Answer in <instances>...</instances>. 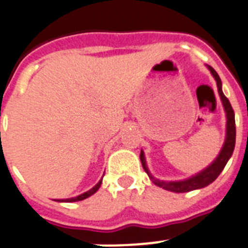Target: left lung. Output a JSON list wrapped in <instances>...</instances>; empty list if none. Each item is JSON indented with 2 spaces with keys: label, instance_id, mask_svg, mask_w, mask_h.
<instances>
[{
  "label": "left lung",
  "instance_id": "obj_1",
  "mask_svg": "<svg viewBox=\"0 0 248 248\" xmlns=\"http://www.w3.org/2000/svg\"><path fill=\"white\" fill-rule=\"evenodd\" d=\"M207 69L210 70V73L213 74V77L216 80V85H217V91L218 95H220V99H221L222 106L225 108V112H226V138H225V143L222 146L221 151L218 153V155L216 157V159L211 163L210 166L206 167L204 170H202L200 173L195 174L193 177L188 178V179L184 180H177V182H164V180H159L157 178H155L149 173L148 167L146 164V158H144L143 151H140V163H142V167H143L144 171L148 174L149 179L155 183L157 186L159 188L166 189V190L173 191V193H188V191L196 190V189H202L207 186L209 184L214 182L216 178L220 175V173L222 171V169L225 168L226 163L229 162V159L231 158L233 153V149H235V142H236V126H235V113H233L232 106L230 104L229 99L224 95L222 93V84L221 79L217 75L215 70H214L211 66L207 65Z\"/></svg>",
  "mask_w": 248,
  "mask_h": 248
}]
</instances>
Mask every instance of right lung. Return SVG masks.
Returning <instances> with one entry per match:
<instances>
[{
    "instance_id": "obj_1",
    "label": "right lung",
    "mask_w": 248,
    "mask_h": 248,
    "mask_svg": "<svg viewBox=\"0 0 248 248\" xmlns=\"http://www.w3.org/2000/svg\"><path fill=\"white\" fill-rule=\"evenodd\" d=\"M101 183H102V179L100 180L99 183H97L93 188H91L89 191H85L84 194H80V195L75 196V198H70V199H58L57 202H80V200H84L86 199V198H89V196H91L93 194L96 193L97 190H99V188L101 186Z\"/></svg>"
}]
</instances>
